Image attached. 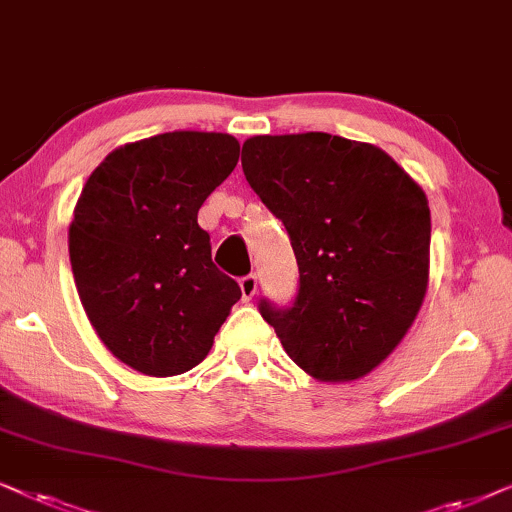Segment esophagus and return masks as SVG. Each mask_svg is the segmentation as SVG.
Masks as SVG:
<instances>
[{"label": "esophagus", "mask_w": 512, "mask_h": 512, "mask_svg": "<svg viewBox=\"0 0 512 512\" xmlns=\"http://www.w3.org/2000/svg\"><path fill=\"white\" fill-rule=\"evenodd\" d=\"M238 285H241V297H243V302H250V299L255 297V292H257V276H255V274L243 276L241 281H238Z\"/></svg>", "instance_id": "34e87169"}]
</instances>
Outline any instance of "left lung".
Segmentation results:
<instances>
[{
	"label": "left lung",
	"instance_id": "1",
	"mask_svg": "<svg viewBox=\"0 0 512 512\" xmlns=\"http://www.w3.org/2000/svg\"><path fill=\"white\" fill-rule=\"evenodd\" d=\"M252 192L283 222L299 267L290 306L260 299L283 349L320 381L372 372L424 302L431 210L379 147L330 133L243 142Z\"/></svg>",
	"mask_w": 512,
	"mask_h": 512
}]
</instances>
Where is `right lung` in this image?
Returning a JSON list of instances; mask_svg holds the SVG:
<instances>
[{
    "label": "right lung",
    "instance_id": "add662e5",
    "mask_svg": "<svg viewBox=\"0 0 512 512\" xmlns=\"http://www.w3.org/2000/svg\"><path fill=\"white\" fill-rule=\"evenodd\" d=\"M238 152L227 133H161L114 149L81 189L70 224L74 283L102 344L133 370H192L241 299L196 222Z\"/></svg>",
    "mask_w": 512,
    "mask_h": 512
}]
</instances>
